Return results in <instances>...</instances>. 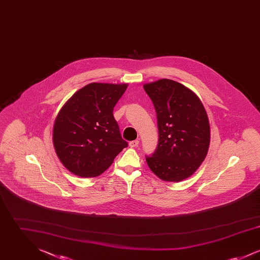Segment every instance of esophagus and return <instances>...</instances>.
I'll use <instances>...</instances> for the list:
<instances>
[{
	"mask_svg": "<svg viewBox=\"0 0 260 260\" xmlns=\"http://www.w3.org/2000/svg\"><path fill=\"white\" fill-rule=\"evenodd\" d=\"M138 144H139V141H138V140H133V141H131V142L128 143L129 147H132V148H136V146H138Z\"/></svg>",
	"mask_w": 260,
	"mask_h": 260,
	"instance_id": "34e87169",
	"label": "esophagus"
}]
</instances>
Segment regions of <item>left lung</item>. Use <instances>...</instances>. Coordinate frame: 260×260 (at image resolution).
<instances>
[{
    "label": "left lung",
    "mask_w": 260,
    "mask_h": 260,
    "mask_svg": "<svg viewBox=\"0 0 260 260\" xmlns=\"http://www.w3.org/2000/svg\"><path fill=\"white\" fill-rule=\"evenodd\" d=\"M152 100L159 129L155 153L146 157L160 179L179 182L190 177L206 159L210 142L208 114L198 95L170 79L144 84Z\"/></svg>",
    "instance_id": "8db88e82"
}]
</instances>
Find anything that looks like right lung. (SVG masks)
I'll use <instances>...</instances> for the list:
<instances>
[{"mask_svg":"<svg viewBox=\"0 0 260 260\" xmlns=\"http://www.w3.org/2000/svg\"><path fill=\"white\" fill-rule=\"evenodd\" d=\"M127 84L91 83L68 99L58 112L52 142L62 165L75 175L95 177L127 147L113 110Z\"/></svg>","mask_w":260,"mask_h":260,"instance_id":"obj_1","label":"right lung"}]
</instances>
